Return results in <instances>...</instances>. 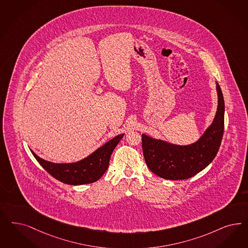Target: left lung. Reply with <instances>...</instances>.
Segmentation results:
<instances>
[{
	"label": "left lung",
	"instance_id": "1",
	"mask_svg": "<svg viewBox=\"0 0 248 248\" xmlns=\"http://www.w3.org/2000/svg\"><path fill=\"white\" fill-rule=\"evenodd\" d=\"M218 105L215 119L200 139L189 145H176L142 134L147 166L167 180H185L206 168L216 158L224 135V100L216 82Z\"/></svg>",
	"mask_w": 248,
	"mask_h": 248
}]
</instances>
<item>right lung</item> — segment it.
Returning a JSON list of instances; mask_svg holds the SVG:
<instances>
[{"label":"right lung","mask_w":248,"mask_h":248,"mask_svg":"<svg viewBox=\"0 0 248 248\" xmlns=\"http://www.w3.org/2000/svg\"><path fill=\"white\" fill-rule=\"evenodd\" d=\"M123 136L124 134H120L113 138L88 157L72 163L51 162L42 159L32 150L31 152L41 166L56 180L70 185L92 184L99 180L108 168L112 152Z\"/></svg>","instance_id":"obj_1"}]
</instances>
